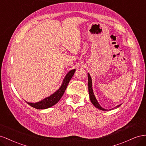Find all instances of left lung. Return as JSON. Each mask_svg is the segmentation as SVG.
<instances>
[{"mask_svg":"<svg viewBox=\"0 0 146 146\" xmlns=\"http://www.w3.org/2000/svg\"><path fill=\"white\" fill-rule=\"evenodd\" d=\"M88 89H89V97H90V100L92 103L95 107L97 108L99 110H103V111H108V110L104 109V108H103L100 105V104L98 103L96 98H95V97L94 92H93V89H92V79H91V77L90 76L89 73H88ZM120 105H119L116 106L115 108H118Z\"/></svg>","mask_w":146,"mask_h":146,"instance_id":"8db88e82","label":"left lung"}]
</instances>
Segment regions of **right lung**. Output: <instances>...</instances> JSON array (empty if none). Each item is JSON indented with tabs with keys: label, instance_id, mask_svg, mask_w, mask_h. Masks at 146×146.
<instances>
[{
	"label": "right lung",
	"instance_id": "add662e5",
	"mask_svg": "<svg viewBox=\"0 0 146 146\" xmlns=\"http://www.w3.org/2000/svg\"><path fill=\"white\" fill-rule=\"evenodd\" d=\"M75 69L71 70L66 74L62 86L56 92H54L51 95H50L49 97L43 99V100H41L39 102L35 103L27 102V104H29V105L31 106L32 107L35 108L36 109L38 110L46 109V108H50L56 105V104L60 100V99L62 98V95H64L70 81L73 76L74 72H75Z\"/></svg>",
	"mask_w": 146,
	"mask_h": 146
}]
</instances>
